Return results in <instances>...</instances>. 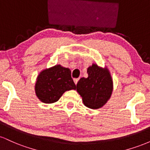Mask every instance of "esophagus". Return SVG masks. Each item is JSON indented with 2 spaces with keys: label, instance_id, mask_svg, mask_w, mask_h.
<instances>
[{
  "label": "esophagus",
  "instance_id": "34e87169",
  "mask_svg": "<svg viewBox=\"0 0 150 150\" xmlns=\"http://www.w3.org/2000/svg\"><path fill=\"white\" fill-rule=\"evenodd\" d=\"M78 80H79V78H75V79H74V82H75V85H77V82H78Z\"/></svg>",
  "mask_w": 150,
  "mask_h": 150
}]
</instances>
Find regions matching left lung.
Listing matches in <instances>:
<instances>
[{"label": "left lung", "mask_w": 150, "mask_h": 150, "mask_svg": "<svg viewBox=\"0 0 150 150\" xmlns=\"http://www.w3.org/2000/svg\"><path fill=\"white\" fill-rule=\"evenodd\" d=\"M88 77H82L77 84V92L88 108L97 109L106 104L113 92V80L107 68L96 63L87 68Z\"/></svg>", "instance_id": "left-lung-1"}]
</instances>
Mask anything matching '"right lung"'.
I'll return each instance as SVG.
<instances>
[{
  "label": "right lung",
  "mask_w": 150,
  "mask_h": 150,
  "mask_svg": "<svg viewBox=\"0 0 150 150\" xmlns=\"http://www.w3.org/2000/svg\"><path fill=\"white\" fill-rule=\"evenodd\" d=\"M69 68L56 65L40 72L35 84L36 95L45 104L56 102L66 91L75 89Z\"/></svg>",
  "instance_id": "obj_1"
}]
</instances>
